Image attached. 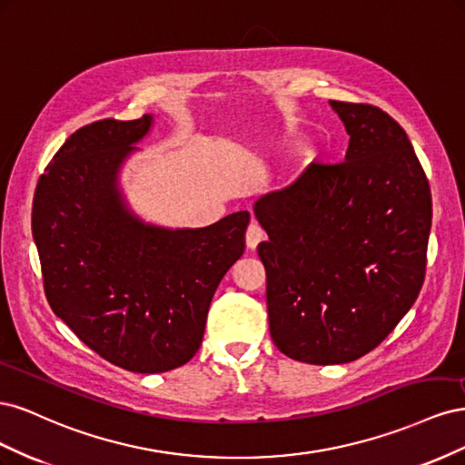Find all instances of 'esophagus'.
<instances>
[{
  "instance_id": "esophagus-1",
  "label": "esophagus",
  "mask_w": 465,
  "mask_h": 465,
  "mask_svg": "<svg viewBox=\"0 0 465 465\" xmlns=\"http://www.w3.org/2000/svg\"><path fill=\"white\" fill-rule=\"evenodd\" d=\"M263 238H265L263 229L260 227V224H258L256 221H252V223L248 224V231H246V246H248L250 250H256V246L263 241Z\"/></svg>"
}]
</instances>
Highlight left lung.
I'll use <instances>...</instances> for the list:
<instances>
[{
  "mask_svg": "<svg viewBox=\"0 0 465 465\" xmlns=\"http://www.w3.org/2000/svg\"><path fill=\"white\" fill-rule=\"evenodd\" d=\"M349 134L345 161L312 163L262 195L254 215L267 314L281 353L351 362L382 343L423 287L429 180L410 137L372 104L330 101Z\"/></svg>",
  "mask_w": 465,
  "mask_h": 465,
  "instance_id": "left-lung-1",
  "label": "left lung"
}]
</instances>
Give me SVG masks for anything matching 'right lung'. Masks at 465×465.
<instances>
[{
  "instance_id": "add662e5",
  "label": "right lung",
  "mask_w": 465,
  "mask_h": 465,
  "mask_svg": "<svg viewBox=\"0 0 465 465\" xmlns=\"http://www.w3.org/2000/svg\"><path fill=\"white\" fill-rule=\"evenodd\" d=\"M153 118L98 120L69 135L40 176L33 236L45 292L94 353L130 372L186 364L202 345L211 299L244 254L248 211L203 229L147 224L124 203L122 163Z\"/></svg>"
}]
</instances>
